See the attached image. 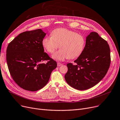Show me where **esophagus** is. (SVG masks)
Returning <instances> with one entry per match:
<instances>
[{
    "mask_svg": "<svg viewBox=\"0 0 120 120\" xmlns=\"http://www.w3.org/2000/svg\"><path fill=\"white\" fill-rule=\"evenodd\" d=\"M62 64L60 63H59V62H58V63H57V66H58V67L61 66H62Z\"/></svg>",
    "mask_w": 120,
    "mask_h": 120,
    "instance_id": "esophagus-1",
    "label": "esophagus"
}]
</instances>
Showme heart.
<instances>
[{
    "label": "heart",
    "mask_w": 120,
    "mask_h": 120,
    "mask_svg": "<svg viewBox=\"0 0 120 120\" xmlns=\"http://www.w3.org/2000/svg\"><path fill=\"white\" fill-rule=\"evenodd\" d=\"M86 43L83 35L65 28L54 29L51 36L45 37L42 41L43 47L49 53H53L59 45L60 49L52 56L53 59L59 61L78 58L83 52Z\"/></svg>",
    "instance_id": "heart-1"
}]
</instances>
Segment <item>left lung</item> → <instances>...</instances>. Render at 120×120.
<instances>
[{"instance_id":"1","label":"left lung","mask_w":120,"mask_h":120,"mask_svg":"<svg viewBox=\"0 0 120 120\" xmlns=\"http://www.w3.org/2000/svg\"><path fill=\"white\" fill-rule=\"evenodd\" d=\"M74 62L75 65H67V83L80 90L95 86L105 76L110 66V52L108 42L98 33H90L86 38L83 52Z\"/></svg>"}]
</instances>
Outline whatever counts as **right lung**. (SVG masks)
<instances>
[{
	"label": "right lung",
	"mask_w": 120,
	"mask_h": 120,
	"mask_svg": "<svg viewBox=\"0 0 120 120\" xmlns=\"http://www.w3.org/2000/svg\"><path fill=\"white\" fill-rule=\"evenodd\" d=\"M46 34L41 29L26 31L12 40L6 50L11 77L23 89L35 91L45 86L57 63L44 52L42 41ZM48 61L46 64L42 62Z\"/></svg>",
	"instance_id": "add662e5"
}]
</instances>
